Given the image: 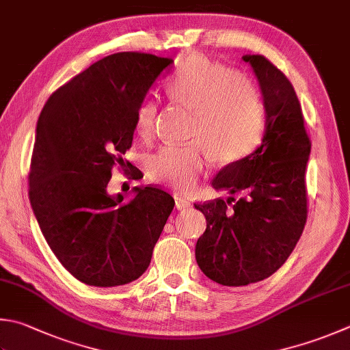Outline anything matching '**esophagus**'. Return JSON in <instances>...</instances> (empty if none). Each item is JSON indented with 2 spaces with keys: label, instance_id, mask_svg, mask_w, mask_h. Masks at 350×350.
I'll use <instances>...</instances> for the list:
<instances>
[{
  "label": "esophagus",
  "instance_id": "34e87169",
  "mask_svg": "<svg viewBox=\"0 0 350 350\" xmlns=\"http://www.w3.org/2000/svg\"><path fill=\"white\" fill-rule=\"evenodd\" d=\"M192 204H190L189 200H186V198L181 196V195H175V207L178 210H184V208H189Z\"/></svg>",
  "mask_w": 350,
  "mask_h": 350
}]
</instances>
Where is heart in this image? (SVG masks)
Wrapping results in <instances>:
<instances>
[{
    "instance_id": "heart-1",
    "label": "heart",
    "mask_w": 350,
    "mask_h": 350,
    "mask_svg": "<svg viewBox=\"0 0 350 350\" xmlns=\"http://www.w3.org/2000/svg\"><path fill=\"white\" fill-rule=\"evenodd\" d=\"M167 96L193 113L189 146H164L150 158V180L174 190H189L207 166V152L216 163L232 164L259 144L265 129V107L248 77L206 56L183 61L167 83ZM155 102L135 109L134 129L143 140L154 134Z\"/></svg>"
}]
</instances>
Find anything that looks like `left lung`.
<instances>
[{"label":"left lung","mask_w":350,"mask_h":350,"mask_svg":"<svg viewBox=\"0 0 350 350\" xmlns=\"http://www.w3.org/2000/svg\"><path fill=\"white\" fill-rule=\"evenodd\" d=\"M242 59L259 82L265 129L260 146L221 169L212 186L245 196L195 204L207 221L195 247L196 263L224 286L250 285L278 271L299 242L308 213L305 170L311 142L297 94L268 59Z\"/></svg>","instance_id":"8db88e82"}]
</instances>
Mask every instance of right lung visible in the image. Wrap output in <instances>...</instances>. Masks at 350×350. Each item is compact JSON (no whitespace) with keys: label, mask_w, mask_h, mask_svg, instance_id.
Wrapping results in <instances>:
<instances>
[{"label":"right lung","mask_w":350,"mask_h":350,"mask_svg":"<svg viewBox=\"0 0 350 350\" xmlns=\"http://www.w3.org/2000/svg\"><path fill=\"white\" fill-rule=\"evenodd\" d=\"M172 65L149 53H114L57 88L38 118L33 213L57 260L90 286L140 278L174 210L161 189L134 187L128 202L107 190L113 166H124L133 144L137 107Z\"/></svg>","instance_id":"obj_1"}]
</instances>
